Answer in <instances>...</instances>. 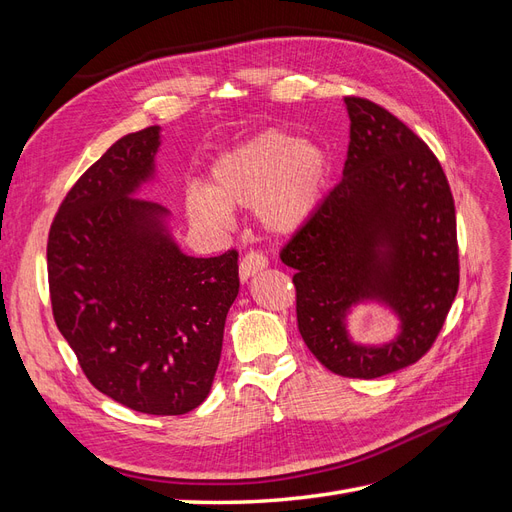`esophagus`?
<instances>
[{"instance_id": "34e87169", "label": "esophagus", "mask_w": 512, "mask_h": 512, "mask_svg": "<svg viewBox=\"0 0 512 512\" xmlns=\"http://www.w3.org/2000/svg\"><path fill=\"white\" fill-rule=\"evenodd\" d=\"M267 265H269V260H267V256L262 254V252H256V250L247 252V254L241 258V265H239L241 280H243V282L250 280V277H252L254 273L262 271Z\"/></svg>"}]
</instances>
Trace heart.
<instances>
[{"label": "heart", "mask_w": 512, "mask_h": 512, "mask_svg": "<svg viewBox=\"0 0 512 512\" xmlns=\"http://www.w3.org/2000/svg\"><path fill=\"white\" fill-rule=\"evenodd\" d=\"M329 162L314 143L269 130L228 151L211 170V188L185 194L188 215L203 226H224L228 209L256 207L271 232L297 230L318 207Z\"/></svg>", "instance_id": "1"}]
</instances>
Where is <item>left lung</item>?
I'll return each instance as SVG.
<instances>
[{"mask_svg":"<svg viewBox=\"0 0 512 512\" xmlns=\"http://www.w3.org/2000/svg\"><path fill=\"white\" fill-rule=\"evenodd\" d=\"M350 143L344 177L284 245L294 269L299 333L344 378H380L416 363L436 342L459 288L451 185L433 151L380 104L344 98ZM382 298L402 333L382 349L347 339L349 305Z\"/></svg>","mask_w":512,"mask_h":512,"instance_id":"obj_1","label":"left lung"}]
</instances>
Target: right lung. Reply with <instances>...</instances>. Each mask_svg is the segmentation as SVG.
I'll list each match as a JSON object with an SVG mask.
<instances>
[{"label":"right lung","mask_w":512,"mask_h":512,"mask_svg":"<svg viewBox=\"0 0 512 512\" xmlns=\"http://www.w3.org/2000/svg\"><path fill=\"white\" fill-rule=\"evenodd\" d=\"M158 145L149 126L85 170L53 218L46 271L55 324L85 378L134 412L175 416L211 391L239 252L181 254L164 235L166 209L132 196Z\"/></svg>","instance_id":"obj_1"}]
</instances>
